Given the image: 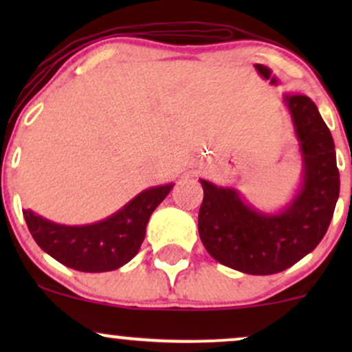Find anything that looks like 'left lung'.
<instances>
[{
    "instance_id": "1",
    "label": "left lung",
    "mask_w": 352,
    "mask_h": 352,
    "mask_svg": "<svg viewBox=\"0 0 352 352\" xmlns=\"http://www.w3.org/2000/svg\"><path fill=\"white\" fill-rule=\"evenodd\" d=\"M300 142L302 175L286 207L265 213L236 188L200 180V240L218 263L248 274H274L313 252L328 232L339 197L336 151L316 104L305 94H285Z\"/></svg>"
}]
</instances>
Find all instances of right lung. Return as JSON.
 <instances>
[{
  "label": "right lung",
  "instance_id": "add662e5",
  "mask_svg": "<svg viewBox=\"0 0 352 352\" xmlns=\"http://www.w3.org/2000/svg\"><path fill=\"white\" fill-rule=\"evenodd\" d=\"M172 187L144 190L111 217L91 225L54 223L31 210H23V215L39 248L59 263L84 273L112 272L139 253L148 218Z\"/></svg>",
  "mask_w": 352,
  "mask_h": 352
}]
</instances>
